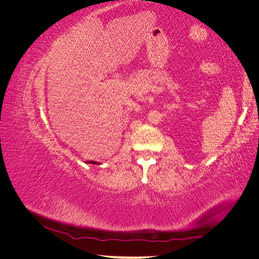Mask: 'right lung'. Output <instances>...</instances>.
<instances>
[{
  "label": "right lung",
  "mask_w": 259,
  "mask_h": 259,
  "mask_svg": "<svg viewBox=\"0 0 259 259\" xmlns=\"http://www.w3.org/2000/svg\"><path fill=\"white\" fill-rule=\"evenodd\" d=\"M86 163H88V164H99L98 162H95V161H88Z\"/></svg>",
  "instance_id": "obj_1"
}]
</instances>
